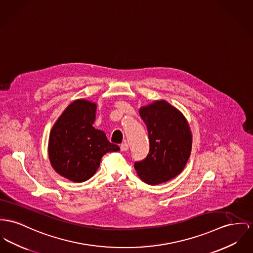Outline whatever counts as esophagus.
Here are the masks:
<instances>
[{"label": "esophagus", "mask_w": 253, "mask_h": 253, "mask_svg": "<svg viewBox=\"0 0 253 253\" xmlns=\"http://www.w3.org/2000/svg\"><path fill=\"white\" fill-rule=\"evenodd\" d=\"M121 151L122 152H126V151H128V148H129V146H128V144L126 143V142H125V143H123L122 145H121Z\"/></svg>", "instance_id": "1"}]
</instances>
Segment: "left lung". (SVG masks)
Instances as JSON below:
<instances>
[{"instance_id": "1", "label": "left lung", "mask_w": 253, "mask_h": 253, "mask_svg": "<svg viewBox=\"0 0 253 253\" xmlns=\"http://www.w3.org/2000/svg\"><path fill=\"white\" fill-rule=\"evenodd\" d=\"M147 126L150 151L145 159L135 162L139 177L157 185L179 174L192 149V134L185 117L168 101H156L139 110Z\"/></svg>"}]
</instances>
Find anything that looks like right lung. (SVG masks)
Listing matches in <instances>:
<instances>
[{"label":"right lung","instance_id":"right-lung-1","mask_svg":"<svg viewBox=\"0 0 253 253\" xmlns=\"http://www.w3.org/2000/svg\"><path fill=\"white\" fill-rule=\"evenodd\" d=\"M97 105L86 100L73 101L51 128L49 158L60 175L74 182H84L100 167L101 157L118 152L106 135L93 126Z\"/></svg>","mask_w":253,"mask_h":253}]
</instances>
